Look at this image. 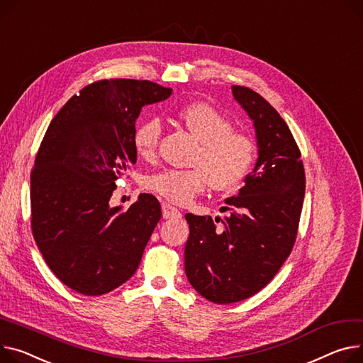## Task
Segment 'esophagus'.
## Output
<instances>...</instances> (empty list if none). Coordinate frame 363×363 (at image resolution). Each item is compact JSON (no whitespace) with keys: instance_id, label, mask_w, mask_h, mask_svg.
I'll use <instances>...</instances> for the list:
<instances>
[{"instance_id":"1","label":"esophagus","mask_w":363,"mask_h":363,"mask_svg":"<svg viewBox=\"0 0 363 363\" xmlns=\"http://www.w3.org/2000/svg\"><path fill=\"white\" fill-rule=\"evenodd\" d=\"M162 214H163V219H181L182 217V213L178 208H175L174 206L167 203L162 204Z\"/></svg>"}]
</instances>
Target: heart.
Listing matches in <instances>:
<instances>
[{"instance_id": "heart-1", "label": "heart", "mask_w": 363, "mask_h": 363, "mask_svg": "<svg viewBox=\"0 0 363 363\" xmlns=\"http://www.w3.org/2000/svg\"><path fill=\"white\" fill-rule=\"evenodd\" d=\"M177 119L194 135L200 147L192 157L194 169H164L147 178V189L175 204H186L206 189L228 192L250 175L257 159L254 140L239 131L222 112L208 104L196 102L178 109ZM162 134L157 118L137 123L133 146L143 159H152Z\"/></svg>"}]
</instances>
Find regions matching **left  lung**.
<instances>
[{"label":"left lung","instance_id":"left-lung-1","mask_svg":"<svg viewBox=\"0 0 363 363\" xmlns=\"http://www.w3.org/2000/svg\"><path fill=\"white\" fill-rule=\"evenodd\" d=\"M235 101L251 118L258 159L220 229L210 216L185 214L189 238L185 273L210 302L233 303L257 292L291 254L305 196V172L298 144L279 112L257 91L232 86Z\"/></svg>","mask_w":363,"mask_h":363}]
</instances>
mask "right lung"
Listing matches in <instances>:
<instances>
[{
	"mask_svg": "<svg viewBox=\"0 0 363 363\" xmlns=\"http://www.w3.org/2000/svg\"><path fill=\"white\" fill-rule=\"evenodd\" d=\"M171 94L147 80H101L72 96L48 127L30 175L32 230L48 267L72 291L104 295L138 269L160 204L152 194L128 210L109 200L137 162L141 108Z\"/></svg>",
	"mask_w": 363,
	"mask_h": 363,
	"instance_id": "1",
	"label": "right lung"
}]
</instances>
